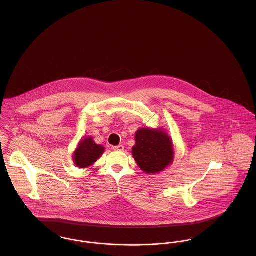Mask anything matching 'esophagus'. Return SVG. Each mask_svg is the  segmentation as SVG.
Segmentation results:
<instances>
[{
	"label": "esophagus",
	"instance_id": "esophagus-1",
	"mask_svg": "<svg viewBox=\"0 0 256 256\" xmlns=\"http://www.w3.org/2000/svg\"><path fill=\"white\" fill-rule=\"evenodd\" d=\"M124 146L122 145H119V146H112V150H118V152H122V150H124Z\"/></svg>",
	"mask_w": 256,
	"mask_h": 256
}]
</instances>
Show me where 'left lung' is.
<instances>
[{"instance_id":"1","label":"left lung","mask_w":256,"mask_h":256,"mask_svg":"<svg viewBox=\"0 0 256 256\" xmlns=\"http://www.w3.org/2000/svg\"><path fill=\"white\" fill-rule=\"evenodd\" d=\"M132 152L137 165L146 174H158L174 159L172 140L162 128H139Z\"/></svg>"}]
</instances>
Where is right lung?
<instances>
[{
    "label": "right lung",
    "instance_id": "right-lung-1",
    "mask_svg": "<svg viewBox=\"0 0 256 256\" xmlns=\"http://www.w3.org/2000/svg\"><path fill=\"white\" fill-rule=\"evenodd\" d=\"M104 152V148L98 145L91 136L82 138L73 154L74 164L80 169L89 168L100 158Z\"/></svg>",
    "mask_w": 256,
    "mask_h": 256
}]
</instances>
